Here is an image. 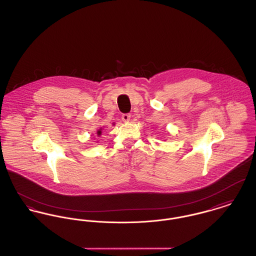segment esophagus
<instances>
[{
	"mask_svg": "<svg viewBox=\"0 0 256 256\" xmlns=\"http://www.w3.org/2000/svg\"><path fill=\"white\" fill-rule=\"evenodd\" d=\"M122 120L124 122H130V120H131V114H122Z\"/></svg>",
	"mask_w": 256,
	"mask_h": 256,
	"instance_id": "obj_1",
	"label": "esophagus"
}]
</instances>
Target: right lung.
<instances>
[{"mask_svg": "<svg viewBox=\"0 0 256 256\" xmlns=\"http://www.w3.org/2000/svg\"><path fill=\"white\" fill-rule=\"evenodd\" d=\"M101 134H102V128H100V129L97 131V136H98Z\"/></svg>", "mask_w": 256, "mask_h": 256, "instance_id": "obj_1", "label": "right lung"}]
</instances>
